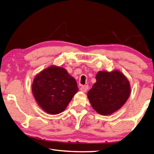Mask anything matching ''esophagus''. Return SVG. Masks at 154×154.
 <instances>
[{
    "mask_svg": "<svg viewBox=\"0 0 154 154\" xmlns=\"http://www.w3.org/2000/svg\"><path fill=\"white\" fill-rule=\"evenodd\" d=\"M88 88H89L88 85H82L80 88V90L81 91H83V92H86V91L88 90Z\"/></svg>",
    "mask_w": 154,
    "mask_h": 154,
    "instance_id": "34e87169",
    "label": "esophagus"
}]
</instances>
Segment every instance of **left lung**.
I'll list each match as a JSON object with an SVG mask.
<instances>
[{"label": "left lung", "mask_w": 154, "mask_h": 154, "mask_svg": "<svg viewBox=\"0 0 154 154\" xmlns=\"http://www.w3.org/2000/svg\"><path fill=\"white\" fill-rule=\"evenodd\" d=\"M97 82L87 93L88 98L98 113L109 115L120 109L130 93L129 81L119 71H99Z\"/></svg>", "instance_id": "8db88e82"}]
</instances>
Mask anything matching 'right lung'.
Wrapping results in <instances>:
<instances>
[{"mask_svg": "<svg viewBox=\"0 0 154 154\" xmlns=\"http://www.w3.org/2000/svg\"><path fill=\"white\" fill-rule=\"evenodd\" d=\"M78 90L76 81L61 67L45 69L36 75L32 83L35 99L50 114L63 112Z\"/></svg>", "mask_w": 154, "mask_h": 154, "instance_id": "right-lung-1", "label": "right lung"}]
</instances>
